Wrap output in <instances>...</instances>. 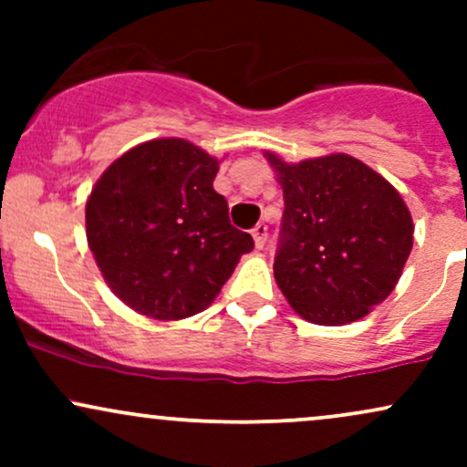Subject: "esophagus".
Segmentation results:
<instances>
[{"label":"esophagus","mask_w":467,"mask_h":467,"mask_svg":"<svg viewBox=\"0 0 467 467\" xmlns=\"http://www.w3.org/2000/svg\"><path fill=\"white\" fill-rule=\"evenodd\" d=\"M252 237H254L256 248H264L265 241H267V226H265V223H256V226L252 228Z\"/></svg>","instance_id":"1"}]
</instances>
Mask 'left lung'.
I'll list each match as a JSON object with an SVG mask.
<instances>
[{"label":"left lung","instance_id":"obj_1","mask_svg":"<svg viewBox=\"0 0 467 467\" xmlns=\"http://www.w3.org/2000/svg\"><path fill=\"white\" fill-rule=\"evenodd\" d=\"M267 160L285 202L275 256L283 296L309 323L360 320L393 292L412 250L404 200L351 155Z\"/></svg>","mask_w":467,"mask_h":467}]
</instances>
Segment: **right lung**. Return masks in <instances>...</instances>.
<instances>
[{
  "mask_svg": "<svg viewBox=\"0 0 467 467\" xmlns=\"http://www.w3.org/2000/svg\"><path fill=\"white\" fill-rule=\"evenodd\" d=\"M219 162L162 138L133 147L96 182L88 244L107 285L138 314L180 320L203 312L254 248L213 189Z\"/></svg>",
  "mask_w": 467,
  "mask_h": 467,
  "instance_id": "add662e5",
  "label": "right lung"
}]
</instances>
